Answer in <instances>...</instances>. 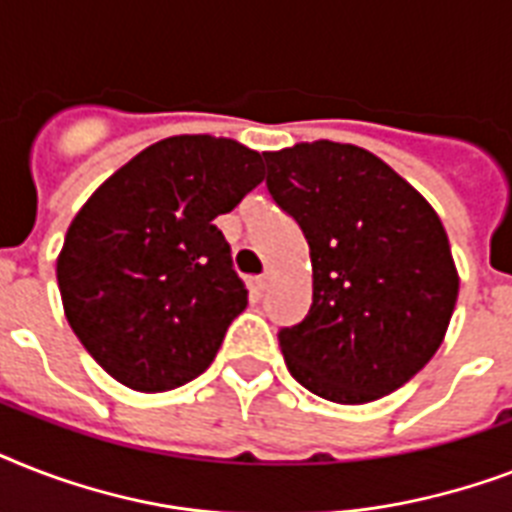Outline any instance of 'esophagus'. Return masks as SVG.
Wrapping results in <instances>:
<instances>
[{
  "instance_id": "34e87169",
  "label": "esophagus",
  "mask_w": 512,
  "mask_h": 512,
  "mask_svg": "<svg viewBox=\"0 0 512 512\" xmlns=\"http://www.w3.org/2000/svg\"><path fill=\"white\" fill-rule=\"evenodd\" d=\"M268 281H271V276H268V273H263V276H257V279H255V289L265 292V289H268Z\"/></svg>"
}]
</instances>
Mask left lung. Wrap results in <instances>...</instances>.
I'll return each mask as SVG.
<instances>
[{"label":"left lung","mask_w":512,"mask_h":512,"mask_svg":"<svg viewBox=\"0 0 512 512\" xmlns=\"http://www.w3.org/2000/svg\"><path fill=\"white\" fill-rule=\"evenodd\" d=\"M265 188L311 249V311L279 329L289 372L335 404L388 396L446 335L460 279L428 201L374 154L316 140L263 154Z\"/></svg>","instance_id":"left-lung-1"}]
</instances>
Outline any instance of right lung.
Returning <instances> with one entry per match:
<instances>
[{
    "instance_id": "add662e5",
    "label": "right lung",
    "mask_w": 512,
    "mask_h": 512,
    "mask_svg": "<svg viewBox=\"0 0 512 512\" xmlns=\"http://www.w3.org/2000/svg\"><path fill=\"white\" fill-rule=\"evenodd\" d=\"M263 180L236 140L177 135L140 151L79 209L58 257L66 319L114 380L143 393L199 377L247 308L212 223Z\"/></svg>"
}]
</instances>
